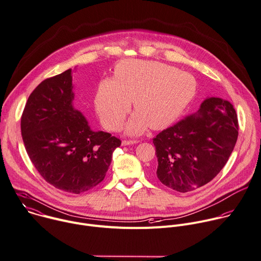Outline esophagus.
<instances>
[{
	"label": "esophagus",
	"instance_id": "esophagus-1",
	"mask_svg": "<svg viewBox=\"0 0 261 261\" xmlns=\"http://www.w3.org/2000/svg\"><path fill=\"white\" fill-rule=\"evenodd\" d=\"M136 142H137L136 140H123L122 145H130V144H133V143H136Z\"/></svg>",
	"mask_w": 261,
	"mask_h": 261
}]
</instances>
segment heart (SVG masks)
<instances>
[{
  "label": "heart",
  "instance_id": "1",
  "mask_svg": "<svg viewBox=\"0 0 261 261\" xmlns=\"http://www.w3.org/2000/svg\"><path fill=\"white\" fill-rule=\"evenodd\" d=\"M197 81L189 72L159 61L124 60L118 63L114 77L96 87L94 106L102 125L116 130L130 110L135 113L125 129L139 134L149 126L163 129L175 122L194 100Z\"/></svg>",
  "mask_w": 261,
  "mask_h": 261
}]
</instances>
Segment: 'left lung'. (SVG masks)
Masks as SVG:
<instances>
[{
	"mask_svg": "<svg viewBox=\"0 0 261 261\" xmlns=\"http://www.w3.org/2000/svg\"><path fill=\"white\" fill-rule=\"evenodd\" d=\"M238 131L232 105L218 97L207 98L197 113L152 139L158 158V179L179 193L207 185L226 164Z\"/></svg>",
	"mask_w": 261,
	"mask_h": 261,
	"instance_id": "left-lung-1",
	"label": "left lung"
}]
</instances>
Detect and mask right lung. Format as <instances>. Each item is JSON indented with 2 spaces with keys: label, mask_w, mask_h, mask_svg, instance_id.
Returning a JSON list of instances; mask_svg holds the SVG:
<instances>
[{
  "label": "right lung",
  "mask_w": 261,
  "mask_h": 261,
  "mask_svg": "<svg viewBox=\"0 0 261 261\" xmlns=\"http://www.w3.org/2000/svg\"><path fill=\"white\" fill-rule=\"evenodd\" d=\"M71 69L48 77L30 95L21 116L27 152L40 175L54 188L81 194L106 177L121 140L92 131L72 108Z\"/></svg>",
  "instance_id": "1"
}]
</instances>
